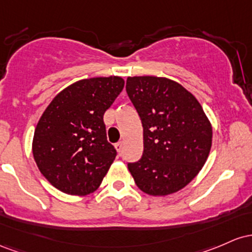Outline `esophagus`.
<instances>
[{"instance_id": "34e87169", "label": "esophagus", "mask_w": 252, "mask_h": 252, "mask_svg": "<svg viewBox=\"0 0 252 252\" xmlns=\"http://www.w3.org/2000/svg\"><path fill=\"white\" fill-rule=\"evenodd\" d=\"M115 149H117L118 152H121V150H123V143L121 141H119V143L115 144Z\"/></svg>"}]
</instances>
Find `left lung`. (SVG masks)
<instances>
[{
    "instance_id": "obj_1",
    "label": "left lung",
    "mask_w": 252,
    "mask_h": 252,
    "mask_svg": "<svg viewBox=\"0 0 252 252\" xmlns=\"http://www.w3.org/2000/svg\"><path fill=\"white\" fill-rule=\"evenodd\" d=\"M126 92L143 124V157L128 163L135 185L152 196L176 193L207 160L210 119L190 92L169 78L128 77Z\"/></svg>"
}]
</instances>
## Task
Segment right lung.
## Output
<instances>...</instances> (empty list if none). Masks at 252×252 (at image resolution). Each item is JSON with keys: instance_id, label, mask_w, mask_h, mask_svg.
<instances>
[{"instance_id": "right-lung-1", "label": "right lung", "mask_w": 252, "mask_h": 252, "mask_svg": "<svg viewBox=\"0 0 252 252\" xmlns=\"http://www.w3.org/2000/svg\"><path fill=\"white\" fill-rule=\"evenodd\" d=\"M124 86L119 76L84 78L58 93L42 113L33 137V157L58 190L84 196L100 187L117 156L107 141L103 114Z\"/></svg>"}]
</instances>
